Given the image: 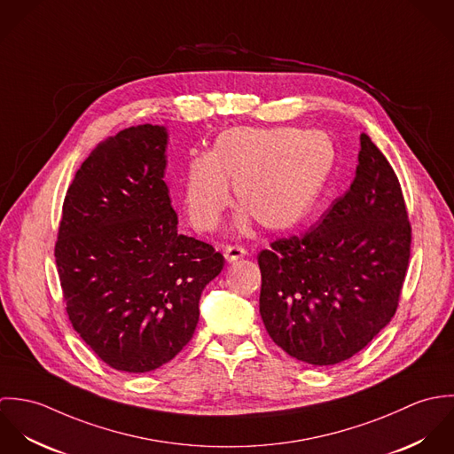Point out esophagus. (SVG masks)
I'll list each match as a JSON object with an SVG mask.
<instances>
[{
    "instance_id": "1",
    "label": "esophagus",
    "mask_w": 454,
    "mask_h": 454,
    "mask_svg": "<svg viewBox=\"0 0 454 454\" xmlns=\"http://www.w3.org/2000/svg\"><path fill=\"white\" fill-rule=\"evenodd\" d=\"M223 257L227 262H236V260L247 257V250L243 247H227L223 250Z\"/></svg>"
}]
</instances>
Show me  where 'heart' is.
<instances>
[{"label": "heart", "mask_w": 454, "mask_h": 454, "mask_svg": "<svg viewBox=\"0 0 454 454\" xmlns=\"http://www.w3.org/2000/svg\"><path fill=\"white\" fill-rule=\"evenodd\" d=\"M333 164L335 145L324 130L231 128L213 139L206 155L187 160L184 207L197 231H215L231 204L232 184L241 204L239 231H248L252 218L267 231H286L309 216Z\"/></svg>", "instance_id": "heart-1"}]
</instances>
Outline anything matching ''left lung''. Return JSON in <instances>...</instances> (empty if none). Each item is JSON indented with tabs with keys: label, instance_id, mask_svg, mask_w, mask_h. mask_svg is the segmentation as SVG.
Listing matches in <instances>:
<instances>
[{
	"label": "left lung",
	"instance_id": "obj_1",
	"mask_svg": "<svg viewBox=\"0 0 454 454\" xmlns=\"http://www.w3.org/2000/svg\"><path fill=\"white\" fill-rule=\"evenodd\" d=\"M411 255L398 178L364 132L355 180L304 236L259 254L260 317L290 356L333 365L393 318Z\"/></svg>",
	"mask_w": 454,
	"mask_h": 454
}]
</instances>
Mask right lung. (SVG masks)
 <instances>
[{"mask_svg":"<svg viewBox=\"0 0 454 454\" xmlns=\"http://www.w3.org/2000/svg\"><path fill=\"white\" fill-rule=\"evenodd\" d=\"M168 130L143 124L99 143L63 204L56 263L66 311L112 369L141 374L192 339L222 254L178 232L164 182Z\"/></svg>","mask_w":454,"mask_h":454,"instance_id":"add662e5","label":"right lung"}]
</instances>
